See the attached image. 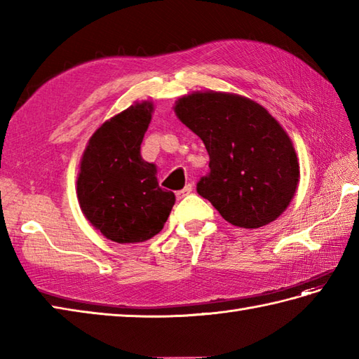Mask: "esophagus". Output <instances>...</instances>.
<instances>
[{
  "label": "esophagus",
  "instance_id": "obj_1",
  "mask_svg": "<svg viewBox=\"0 0 359 359\" xmlns=\"http://www.w3.org/2000/svg\"><path fill=\"white\" fill-rule=\"evenodd\" d=\"M191 191H193V187L191 185H187L184 189H180V191L175 193V197H177V199L180 201V199H184V197L188 196Z\"/></svg>",
  "mask_w": 359,
  "mask_h": 359
}]
</instances>
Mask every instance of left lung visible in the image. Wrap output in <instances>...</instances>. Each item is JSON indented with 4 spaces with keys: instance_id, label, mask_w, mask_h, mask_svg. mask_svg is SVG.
Masks as SVG:
<instances>
[{
    "instance_id": "1",
    "label": "left lung",
    "mask_w": 359,
    "mask_h": 359,
    "mask_svg": "<svg viewBox=\"0 0 359 359\" xmlns=\"http://www.w3.org/2000/svg\"><path fill=\"white\" fill-rule=\"evenodd\" d=\"M174 112L208 151L210 174L197 193L226 222L259 228L287 210L299 162L292 139L264 106L238 94L197 90L180 97Z\"/></svg>"
}]
</instances>
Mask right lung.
<instances>
[{
	"mask_svg": "<svg viewBox=\"0 0 359 359\" xmlns=\"http://www.w3.org/2000/svg\"><path fill=\"white\" fill-rule=\"evenodd\" d=\"M154 104L135 102L106 120L80 160L77 197L83 215L106 239L137 243L162 231L175 196L158 187L154 163L140 156Z\"/></svg>",
	"mask_w": 359,
	"mask_h": 359,
	"instance_id": "obj_1",
	"label": "right lung"
}]
</instances>
